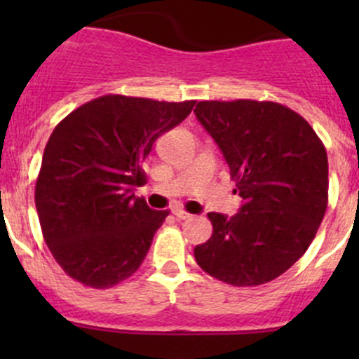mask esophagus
Listing matches in <instances>:
<instances>
[{"instance_id":"1","label":"esophagus","mask_w":359,"mask_h":359,"mask_svg":"<svg viewBox=\"0 0 359 359\" xmlns=\"http://www.w3.org/2000/svg\"><path fill=\"white\" fill-rule=\"evenodd\" d=\"M172 212H173V215H175L177 219H180V220H187V219H191V217H193V215H191V213L184 212L182 208H173Z\"/></svg>"}]
</instances>
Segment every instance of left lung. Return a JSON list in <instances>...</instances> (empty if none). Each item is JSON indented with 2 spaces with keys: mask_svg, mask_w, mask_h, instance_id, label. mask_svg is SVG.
<instances>
[{
  "mask_svg": "<svg viewBox=\"0 0 359 359\" xmlns=\"http://www.w3.org/2000/svg\"><path fill=\"white\" fill-rule=\"evenodd\" d=\"M194 112L243 198L231 219L208 213L213 233L194 248L198 266L233 287L273 281L306 253L327 212V149L302 116L278 102L203 100Z\"/></svg>",
  "mask_w": 359,
  "mask_h": 359,
  "instance_id": "1",
  "label": "left lung"
}]
</instances>
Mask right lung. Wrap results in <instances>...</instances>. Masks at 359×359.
I'll list each match as a JSON object with an SVG mask.
<instances>
[{"label":"right lung","instance_id":"right-lung-1","mask_svg":"<svg viewBox=\"0 0 359 359\" xmlns=\"http://www.w3.org/2000/svg\"><path fill=\"white\" fill-rule=\"evenodd\" d=\"M196 100L159 102L104 95L67 114L50 135L36 179L43 238L64 273L85 287L111 288L146 259L168 210H153L133 187L159 135Z\"/></svg>","mask_w":359,"mask_h":359}]
</instances>
